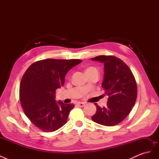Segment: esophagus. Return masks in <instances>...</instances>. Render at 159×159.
Returning a JSON list of instances; mask_svg holds the SVG:
<instances>
[{"mask_svg":"<svg viewBox=\"0 0 159 159\" xmlns=\"http://www.w3.org/2000/svg\"><path fill=\"white\" fill-rule=\"evenodd\" d=\"M85 103H84V102H78V103H77V105H79L80 107H83L85 105Z\"/></svg>","mask_w":159,"mask_h":159,"instance_id":"esophagus-1","label":"esophagus"}]
</instances>
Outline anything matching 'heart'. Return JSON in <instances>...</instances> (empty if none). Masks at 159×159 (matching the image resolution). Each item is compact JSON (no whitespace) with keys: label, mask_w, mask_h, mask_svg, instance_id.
I'll return each mask as SVG.
<instances>
[{"label":"heart","mask_w":159,"mask_h":159,"mask_svg":"<svg viewBox=\"0 0 159 159\" xmlns=\"http://www.w3.org/2000/svg\"><path fill=\"white\" fill-rule=\"evenodd\" d=\"M93 70H95V71H98L97 69L93 68V67H90V68H88L87 70H86V71H93Z\"/></svg>","instance_id":"heart-1"}]
</instances>
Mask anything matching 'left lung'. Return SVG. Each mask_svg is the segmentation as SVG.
I'll return each instance as SVG.
<instances>
[{"label": "left lung", "mask_w": 159, "mask_h": 159, "mask_svg": "<svg viewBox=\"0 0 159 159\" xmlns=\"http://www.w3.org/2000/svg\"><path fill=\"white\" fill-rule=\"evenodd\" d=\"M104 64L103 95L109 96L106 107L95 103L97 111L91 117L95 123L114 126L121 123L131 112L137 97L135 78L129 66L113 56H98L91 58Z\"/></svg>", "instance_id": "left-lung-1"}]
</instances>
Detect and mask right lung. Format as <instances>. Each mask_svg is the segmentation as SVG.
I'll return each instance as SVG.
<instances>
[{"label": "right lung", "mask_w": 159, "mask_h": 159, "mask_svg": "<svg viewBox=\"0 0 159 159\" xmlns=\"http://www.w3.org/2000/svg\"><path fill=\"white\" fill-rule=\"evenodd\" d=\"M81 60L45 59L31 64L24 74L19 89L26 117L44 132H52L66 123L73 103L56 102V91L64 85L65 76Z\"/></svg>", "instance_id": "right-lung-1"}]
</instances>
